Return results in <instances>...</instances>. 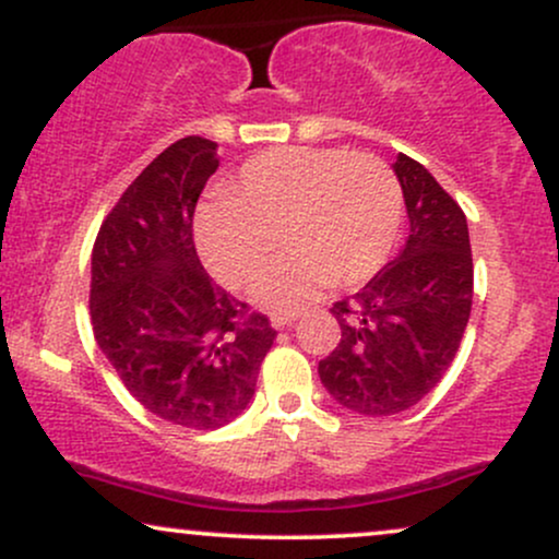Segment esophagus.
Returning <instances> with one entry per match:
<instances>
[{"mask_svg": "<svg viewBox=\"0 0 559 559\" xmlns=\"http://www.w3.org/2000/svg\"><path fill=\"white\" fill-rule=\"evenodd\" d=\"M294 320H297V316H273L271 323L273 329H288V325H294Z\"/></svg>", "mask_w": 559, "mask_h": 559, "instance_id": "esophagus-1", "label": "esophagus"}]
</instances>
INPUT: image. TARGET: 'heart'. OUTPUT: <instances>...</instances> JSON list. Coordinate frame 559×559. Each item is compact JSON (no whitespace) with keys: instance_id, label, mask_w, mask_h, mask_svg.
Returning a JSON list of instances; mask_svg holds the SVG:
<instances>
[{"instance_id":"obj_1","label":"heart","mask_w":559,"mask_h":559,"mask_svg":"<svg viewBox=\"0 0 559 559\" xmlns=\"http://www.w3.org/2000/svg\"><path fill=\"white\" fill-rule=\"evenodd\" d=\"M402 186L383 159L362 152L292 146L241 165L230 197L197 213V247L223 284L247 286L271 265L281 236L292 249L252 297L297 310L325 284L357 286L383 267L402 228Z\"/></svg>"}]
</instances>
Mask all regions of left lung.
Segmentation results:
<instances>
[{
    "label": "left lung",
    "mask_w": 559,
    "mask_h": 559,
    "mask_svg": "<svg viewBox=\"0 0 559 559\" xmlns=\"http://www.w3.org/2000/svg\"><path fill=\"white\" fill-rule=\"evenodd\" d=\"M394 173L409 236L360 292L331 307L342 342L318 365L333 400L365 418L409 409L441 381L473 305L465 213L413 157H396Z\"/></svg>",
    "instance_id": "obj_1"
}]
</instances>
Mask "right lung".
I'll return each mask as SVG.
<instances>
[{
    "label": "right lung",
    "mask_w": 559,
    "mask_h": 559,
    "mask_svg": "<svg viewBox=\"0 0 559 559\" xmlns=\"http://www.w3.org/2000/svg\"><path fill=\"white\" fill-rule=\"evenodd\" d=\"M217 144L186 136L139 173L96 234L94 338L123 386L157 418L210 431L239 418L275 331L217 286L197 258V199Z\"/></svg>",
    "instance_id": "obj_1"
}]
</instances>
